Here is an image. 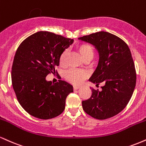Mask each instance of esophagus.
Masks as SVG:
<instances>
[{
    "label": "esophagus",
    "instance_id": "obj_1",
    "mask_svg": "<svg viewBox=\"0 0 146 146\" xmlns=\"http://www.w3.org/2000/svg\"><path fill=\"white\" fill-rule=\"evenodd\" d=\"M80 88V86H73V89L74 90H78Z\"/></svg>",
    "mask_w": 146,
    "mask_h": 146
}]
</instances>
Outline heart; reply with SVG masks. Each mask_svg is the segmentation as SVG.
Segmentation results:
<instances>
[{
    "mask_svg": "<svg viewBox=\"0 0 146 146\" xmlns=\"http://www.w3.org/2000/svg\"><path fill=\"white\" fill-rule=\"evenodd\" d=\"M77 51L84 60L88 59H93L94 57V49L88 44H80L76 46ZM66 57H67V51H64L61 54L60 57V64L61 65H64L66 62ZM88 76V74L86 71H81V70L71 69L69 70L65 73V78L67 81L72 84H78L86 79Z\"/></svg>",
    "mask_w": 146,
    "mask_h": 146,
    "instance_id": "1",
    "label": "heart"
}]
</instances>
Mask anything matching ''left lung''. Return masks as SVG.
I'll return each instance as SVG.
<instances>
[{
    "label": "left lung",
    "instance_id": "8db88e82",
    "mask_svg": "<svg viewBox=\"0 0 146 146\" xmlns=\"http://www.w3.org/2000/svg\"><path fill=\"white\" fill-rule=\"evenodd\" d=\"M79 39L94 45L100 55L99 63L89 81L102 90L90 88L89 99L82 101L85 113L98 119H106L124 109L136 86L135 63L128 44L112 33L100 31Z\"/></svg>",
    "mask_w": 146,
    "mask_h": 146
}]
</instances>
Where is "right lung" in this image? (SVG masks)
<instances>
[{
    "label": "right lung",
    "instance_id": "1",
    "mask_svg": "<svg viewBox=\"0 0 146 146\" xmlns=\"http://www.w3.org/2000/svg\"><path fill=\"white\" fill-rule=\"evenodd\" d=\"M73 40L48 31H38L18 46L11 68V82L16 98L29 115L48 119L60 115L72 85L59 80H46L49 73L58 75L60 57Z\"/></svg>",
    "mask_w": 146,
    "mask_h": 146
}]
</instances>
